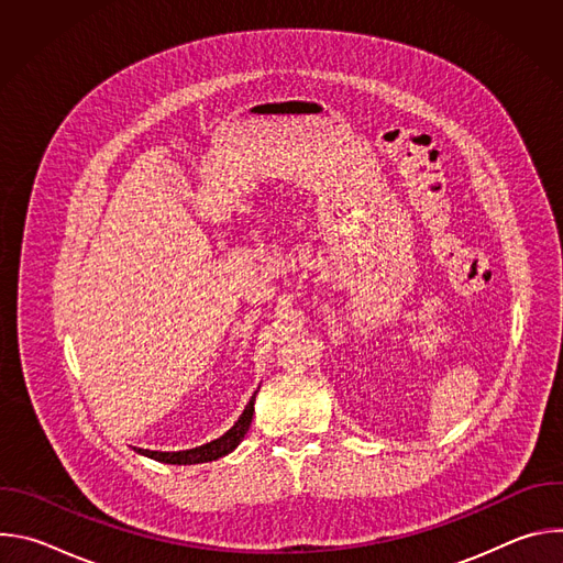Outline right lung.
<instances>
[{"label":"right lung","instance_id":"add662e5","mask_svg":"<svg viewBox=\"0 0 563 563\" xmlns=\"http://www.w3.org/2000/svg\"><path fill=\"white\" fill-rule=\"evenodd\" d=\"M261 389V387H258ZM256 389V391H258ZM256 391L250 398V404L245 408V412L240 415V419L233 423L231 430H227L220 439H213L205 445L191 448V450H180V452H157V450H142V448H133L137 454H144L148 459H155L159 463H172V465H194V463H207V461H216L229 452H233L240 441L245 439L252 419H254V404H256Z\"/></svg>","mask_w":563,"mask_h":563}]
</instances>
